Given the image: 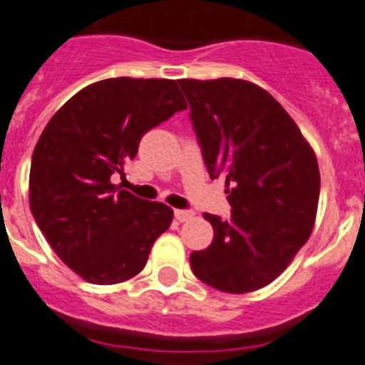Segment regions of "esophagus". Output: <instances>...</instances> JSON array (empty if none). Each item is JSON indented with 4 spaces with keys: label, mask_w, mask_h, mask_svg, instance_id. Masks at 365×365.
Returning a JSON list of instances; mask_svg holds the SVG:
<instances>
[{
    "label": "esophagus",
    "mask_w": 365,
    "mask_h": 365,
    "mask_svg": "<svg viewBox=\"0 0 365 365\" xmlns=\"http://www.w3.org/2000/svg\"><path fill=\"white\" fill-rule=\"evenodd\" d=\"M174 219L180 220V222H185V220L192 219V211H189V210H174Z\"/></svg>",
    "instance_id": "obj_1"
}]
</instances>
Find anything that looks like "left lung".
Listing matches in <instances>:
<instances>
[{"label": "left lung", "mask_w": 365, "mask_h": 365, "mask_svg": "<svg viewBox=\"0 0 365 365\" xmlns=\"http://www.w3.org/2000/svg\"><path fill=\"white\" fill-rule=\"evenodd\" d=\"M211 180L225 178L232 217L204 213L206 250L191 254L195 277L226 293L271 284L308 241L319 202L314 150L286 109L243 79H180Z\"/></svg>", "instance_id": "left-lung-1"}]
</instances>
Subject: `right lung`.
Segmentation results:
<instances>
[{
    "instance_id": "right-lung-1",
    "label": "right lung",
    "mask_w": 365,
    "mask_h": 365,
    "mask_svg": "<svg viewBox=\"0 0 365 365\" xmlns=\"http://www.w3.org/2000/svg\"><path fill=\"white\" fill-rule=\"evenodd\" d=\"M187 109L174 79L113 78L79 91L42 131L29 204L55 254L93 284L139 274L173 210L116 187L146 131Z\"/></svg>"
}]
</instances>
